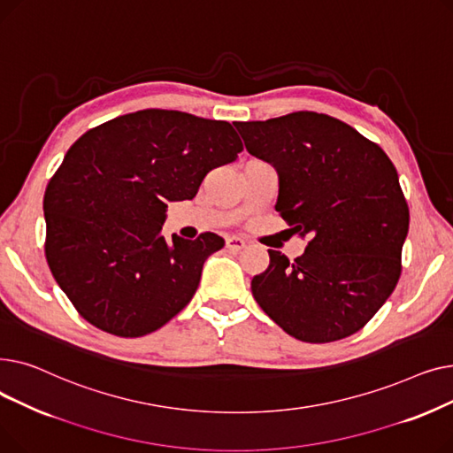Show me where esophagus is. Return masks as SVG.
<instances>
[{
	"label": "esophagus",
	"mask_w": 453,
	"mask_h": 453,
	"mask_svg": "<svg viewBox=\"0 0 453 453\" xmlns=\"http://www.w3.org/2000/svg\"><path fill=\"white\" fill-rule=\"evenodd\" d=\"M226 248L229 251H241L246 248V241L241 239V236H227L226 239Z\"/></svg>",
	"instance_id": "esophagus-1"
}]
</instances>
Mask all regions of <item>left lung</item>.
<instances>
[{
    "label": "left lung",
    "instance_id": "left-lung-1",
    "mask_svg": "<svg viewBox=\"0 0 453 453\" xmlns=\"http://www.w3.org/2000/svg\"><path fill=\"white\" fill-rule=\"evenodd\" d=\"M246 150L279 176L275 211L311 234L294 263L268 250L255 275L258 306L296 340L328 343L358 332L400 277L410 209L386 152L340 119L296 111L236 123Z\"/></svg>",
    "mask_w": 453,
    "mask_h": 453
}]
</instances>
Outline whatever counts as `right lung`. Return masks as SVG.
<instances>
[{
    "label": "right lung",
    "mask_w": 453,
    "mask_h": 453,
    "mask_svg": "<svg viewBox=\"0 0 453 453\" xmlns=\"http://www.w3.org/2000/svg\"><path fill=\"white\" fill-rule=\"evenodd\" d=\"M241 150L227 121L156 108L115 117L75 141L45 188V257L86 321L139 338L183 311L224 239L173 234L166 242V203L193 200L207 173Z\"/></svg>",
    "instance_id": "1"
}]
</instances>
